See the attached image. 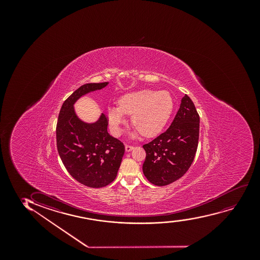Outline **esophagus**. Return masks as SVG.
Returning a JSON list of instances; mask_svg holds the SVG:
<instances>
[{
	"instance_id": "esophagus-1",
	"label": "esophagus",
	"mask_w": 260,
	"mask_h": 260,
	"mask_svg": "<svg viewBox=\"0 0 260 260\" xmlns=\"http://www.w3.org/2000/svg\"><path fill=\"white\" fill-rule=\"evenodd\" d=\"M125 148L126 152H130V151L134 149V146H131V145H125Z\"/></svg>"
}]
</instances>
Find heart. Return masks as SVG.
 I'll return each instance as SVG.
<instances>
[{
  "label": "heart",
  "instance_id": "1",
  "mask_svg": "<svg viewBox=\"0 0 260 260\" xmlns=\"http://www.w3.org/2000/svg\"><path fill=\"white\" fill-rule=\"evenodd\" d=\"M174 108L173 96L167 91L141 89L125 93L119 100V107H108L107 116L111 130L121 134L125 115H132V124L145 137H153L164 128Z\"/></svg>",
  "mask_w": 260,
  "mask_h": 260
}]
</instances>
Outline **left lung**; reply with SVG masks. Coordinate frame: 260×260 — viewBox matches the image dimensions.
<instances>
[{
	"instance_id": "left-lung-1",
	"label": "left lung",
	"mask_w": 260,
	"mask_h": 260,
	"mask_svg": "<svg viewBox=\"0 0 260 260\" xmlns=\"http://www.w3.org/2000/svg\"><path fill=\"white\" fill-rule=\"evenodd\" d=\"M200 115L185 94L169 128L145 144L144 175L153 185L163 186L176 181L191 167L197 152Z\"/></svg>"
}]
</instances>
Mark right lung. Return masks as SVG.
<instances>
[{
  "label": "right lung",
  "mask_w": 260,
  "mask_h": 260,
  "mask_svg": "<svg viewBox=\"0 0 260 260\" xmlns=\"http://www.w3.org/2000/svg\"><path fill=\"white\" fill-rule=\"evenodd\" d=\"M108 84L87 83L75 90L63 103L57 121V150L63 165L78 182L92 188L104 187L114 181L125 146L108 134L104 114L96 122H84L75 114L74 104L81 96Z\"/></svg>",
  "instance_id": "right-lung-1"
}]
</instances>
